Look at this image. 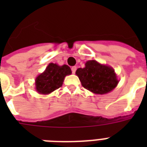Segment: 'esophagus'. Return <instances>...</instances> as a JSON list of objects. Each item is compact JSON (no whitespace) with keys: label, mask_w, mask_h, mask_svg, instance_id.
I'll use <instances>...</instances> for the list:
<instances>
[{"label":"esophagus","mask_w":147,"mask_h":147,"mask_svg":"<svg viewBox=\"0 0 147 147\" xmlns=\"http://www.w3.org/2000/svg\"><path fill=\"white\" fill-rule=\"evenodd\" d=\"M71 71H72V73H76V69H77V67L76 66H72L71 67Z\"/></svg>","instance_id":"esophagus-1"}]
</instances>
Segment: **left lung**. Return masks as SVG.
I'll list each match as a JSON object with an SVG mask.
<instances>
[{"mask_svg": "<svg viewBox=\"0 0 147 147\" xmlns=\"http://www.w3.org/2000/svg\"><path fill=\"white\" fill-rule=\"evenodd\" d=\"M76 74L83 87L95 94L108 93L118 83L114 69L111 67L99 64L95 60L88 61L85 68L78 69Z\"/></svg>", "mask_w": 147, "mask_h": 147, "instance_id": "8db88e82", "label": "left lung"}]
</instances>
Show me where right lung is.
<instances>
[{
    "instance_id": "1",
    "label": "right lung",
    "mask_w": 147,
    "mask_h": 147,
    "mask_svg": "<svg viewBox=\"0 0 147 147\" xmlns=\"http://www.w3.org/2000/svg\"><path fill=\"white\" fill-rule=\"evenodd\" d=\"M71 73V69L66 65L59 66L50 63L44 72L36 78V89L40 94H49L62 87L64 78Z\"/></svg>"
}]
</instances>
